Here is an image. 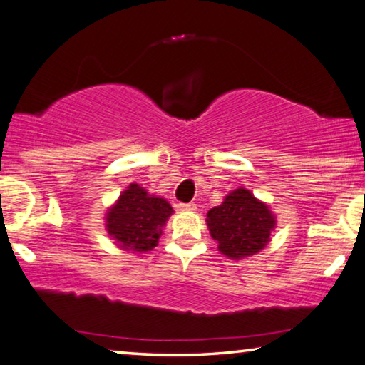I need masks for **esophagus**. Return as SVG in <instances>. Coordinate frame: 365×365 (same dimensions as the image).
Here are the masks:
<instances>
[{"instance_id":"esophagus-1","label":"esophagus","mask_w":365,"mask_h":365,"mask_svg":"<svg viewBox=\"0 0 365 365\" xmlns=\"http://www.w3.org/2000/svg\"><path fill=\"white\" fill-rule=\"evenodd\" d=\"M178 209H180V211H195L196 205H193V202H180Z\"/></svg>"}]
</instances>
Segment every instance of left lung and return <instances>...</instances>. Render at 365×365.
Returning a JSON list of instances; mask_svg holds the SVG:
<instances>
[{"label":"left lung","mask_w":365,"mask_h":365,"mask_svg":"<svg viewBox=\"0 0 365 365\" xmlns=\"http://www.w3.org/2000/svg\"><path fill=\"white\" fill-rule=\"evenodd\" d=\"M211 237L219 250L230 259L256 255L270 240L275 227L274 214L267 205L257 201L248 190L238 188L225 196L220 206L207 212Z\"/></svg>","instance_id":"8db88e82"}]
</instances>
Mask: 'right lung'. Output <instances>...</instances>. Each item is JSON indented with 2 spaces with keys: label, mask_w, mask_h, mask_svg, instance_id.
Segmentation results:
<instances>
[{
  "label": "right lung",
  "mask_w": 365,
  "mask_h": 365,
  "mask_svg": "<svg viewBox=\"0 0 365 365\" xmlns=\"http://www.w3.org/2000/svg\"><path fill=\"white\" fill-rule=\"evenodd\" d=\"M172 212L174 211L168 201L150 196L145 188L132 183L109 209L108 233L122 250L151 251L158 246L163 227Z\"/></svg>",
  "instance_id": "1"
}]
</instances>
